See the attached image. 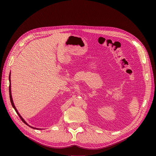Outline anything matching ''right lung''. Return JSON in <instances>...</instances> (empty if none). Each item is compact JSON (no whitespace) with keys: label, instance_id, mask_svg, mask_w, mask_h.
I'll return each instance as SVG.
<instances>
[{"label":"right lung","instance_id":"right-lung-1","mask_svg":"<svg viewBox=\"0 0 156 156\" xmlns=\"http://www.w3.org/2000/svg\"><path fill=\"white\" fill-rule=\"evenodd\" d=\"M9 97H10V101H11V104H12V106L13 107V108L14 109V110L16 111V113H17L18 114V116H20V118H21V119L22 120V121L24 122V124H26L27 125H28V126H30V128H34V129H42V128H35V127H33V126H30V125H29L27 122L24 121V119L21 117V116L20 115V114L18 112V110H17V109L16 108V107H15V105H14V102H13V100H12V94H11V73H9Z\"/></svg>","mask_w":156,"mask_h":156}]
</instances>
